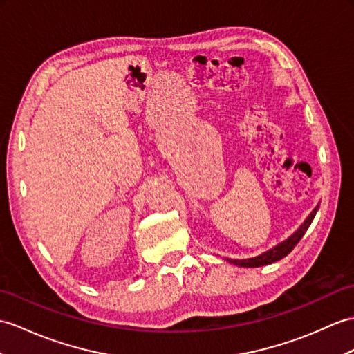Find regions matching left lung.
Segmentation results:
<instances>
[{"mask_svg": "<svg viewBox=\"0 0 354 354\" xmlns=\"http://www.w3.org/2000/svg\"><path fill=\"white\" fill-rule=\"evenodd\" d=\"M318 208H319V205H317V207L314 208V211H312L310 214H309V217L305 221H303L301 226L297 229V231H295L291 236L286 238V240L282 241L281 244H277L276 248L270 249V250H267L264 253H261L259 257H254V258H249V259H229L227 258L226 261H229V262H231V264H235L238 267L254 268V267H262V266L273 264V262L285 258L286 254H288L295 248V245H297V243L301 240V236L305 235V232L308 231V227L312 223V220H314V217L317 214Z\"/></svg>", "mask_w": 354, "mask_h": 354, "instance_id": "8db88e82", "label": "left lung"}]
</instances>
